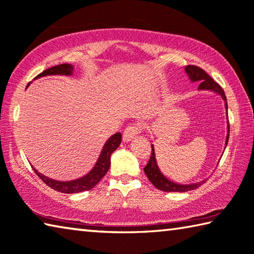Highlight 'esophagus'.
Wrapping results in <instances>:
<instances>
[{
    "label": "esophagus",
    "mask_w": 254,
    "mask_h": 254,
    "mask_svg": "<svg viewBox=\"0 0 254 254\" xmlns=\"http://www.w3.org/2000/svg\"><path fill=\"white\" fill-rule=\"evenodd\" d=\"M140 132V126L139 125H130V126H127L126 129L124 130L123 135V140L125 143H128L135 138V137Z\"/></svg>",
    "instance_id": "obj_1"
}]
</instances>
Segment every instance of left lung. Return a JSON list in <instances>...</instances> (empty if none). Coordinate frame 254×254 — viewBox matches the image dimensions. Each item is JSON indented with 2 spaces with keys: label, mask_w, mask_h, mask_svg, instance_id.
<instances>
[{
  "label": "left lung",
  "mask_w": 254,
  "mask_h": 254,
  "mask_svg": "<svg viewBox=\"0 0 254 254\" xmlns=\"http://www.w3.org/2000/svg\"><path fill=\"white\" fill-rule=\"evenodd\" d=\"M185 72L189 75L190 80L192 82H198V90H210L214 91L222 97V99L224 100L225 104V109L226 114H228V102H226V97L223 91V89L221 88L219 83H216L214 80H213L210 75H208L205 71L203 69L198 68L196 65H186L185 66ZM228 135H226V140H225V147L228 145L229 141V136H230V125H229V118H228ZM144 172L146 176L148 177L155 188L164 190V192H189V190H195L201 186L203 183H205L206 180H203L201 182H197V183L193 184H179L175 183V182H172L168 180L166 176L163 175V173L159 170L156 162V156H155V150H154V145H152V155H150V158L147 163V165L145 166Z\"/></svg>",
  "instance_id": "left-lung-1"
}]
</instances>
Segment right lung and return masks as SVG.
Here are the masks:
<instances>
[{
	"label": "right lung",
	"mask_w": 254,
	"mask_h": 254,
	"mask_svg": "<svg viewBox=\"0 0 254 254\" xmlns=\"http://www.w3.org/2000/svg\"><path fill=\"white\" fill-rule=\"evenodd\" d=\"M73 73V65L69 64H62L52 66V68H49L44 70L42 73L37 75V78L46 77V75H72ZM35 78V79H37ZM30 86V82L28 83V88ZM120 143H122V134L120 132H116L111 137H109L108 140L106 141L104 147L101 149V153L98 157L95 166L92 167V170L80 179L73 180V181H56L50 177L42 175L41 173L38 172L35 168L32 166L33 171L35 172L40 179H41L44 183L48 186H50L52 190H58V192L65 193V194H74V193H80L83 192V190H89L95 188V186L99 183V181L106 175V173L108 172L110 167V156L116 149L119 147Z\"/></svg>",
	"instance_id": "1"
}]
</instances>
